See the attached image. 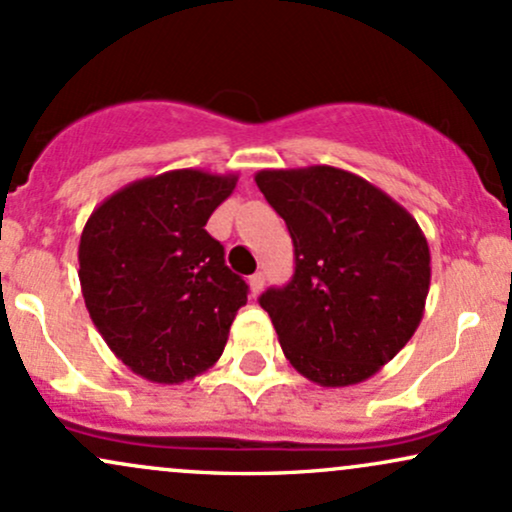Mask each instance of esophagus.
I'll use <instances>...</instances> for the list:
<instances>
[{
    "label": "esophagus",
    "mask_w": 512,
    "mask_h": 512,
    "mask_svg": "<svg viewBox=\"0 0 512 512\" xmlns=\"http://www.w3.org/2000/svg\"><path fill=\"white\" fill-rule=\"evenodd\" d=\"M248 284H250V293L252 296H257V293H260L262 289H264V274L262 272H255L248 279Z\"/></svg>",
    "instance_id": "1"
}]
</instances>
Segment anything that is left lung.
Segmentation results:
<instances>
[{
  "label": "left lung",
  "instance_id": "1",
  "mask_svg": "<svg viewBox=\"0 0 512 512\" xmlns=\"http://www.w3.org/2000/svg\"><path fill=\"white\" fill-rule=\"evenodd\" d=\"M257 187L286 221L296 272L260 305L284 356L322 387L368 380L424 317L431 252L414 216L349 170H260Z\"/></svg>",
  "mask_w": 512,
  "mask_h": 512
}]
</instances>
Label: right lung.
Here are the masks:
<instances>
[{
    "label": "right lung",
    "mask_w": 512,
    "mask_h": 512,
    "mask_svg": "<svg viewBox=\"0 0 512 512\" xmlns=\"http://www.w3.org/2000/svg\"><path fill=\"white\" fill-rule=\"evenodd\" d=\"M238 175L182 168L134 180L88 216L81 293L105 344L132 373L178 385L214 366L248 284L207 221Z\"/></svg>",
    "instance_id": "add662e5"
}]
</instances>
